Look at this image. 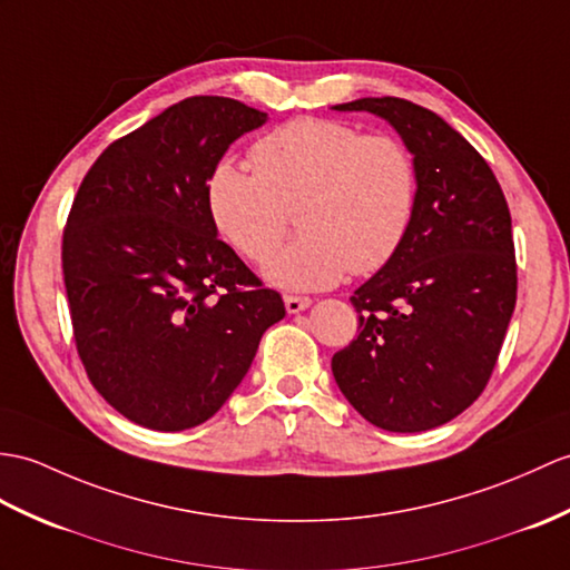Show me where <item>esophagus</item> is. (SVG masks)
<instances>
[{"label": "esophagus", "instance_id": "1", "mask_svg": "<svg viewBox=\"0 0 570 570\" xmlns=\"http://www.w3.org/2000/svg\"><path fill=\"white\" fill-rule=\"evenodd\" d=\"M284 306L288 313H301L311 306L308 296H284Z\"/></svg>", "mask_w": 570, "mask_h": 570}]
</instances>
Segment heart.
Returning a JSON list of instances; mask_svg holds the SVG:
<instances>
[{
    "label": "heart",
    "instance_id": "b5f03b06",
    "mask_svg": "<svg viewBox=\"0 0 570 570\" xmlns=\"http://www.w3.org/2000/svg\"><path fill=\"white\" fill-rule=\"evenodd\" d=\"M255 169L223 160L206 179L218 233L249 262L281 242L289 208L302 204L304 235L264 272L284 288L337 284L374 274L399 253L417 204V167L407 145L333 118H294L253 148Z\"/></svg>",
    "mask_w": 570,
    "mask_h": 570
}]
</instances>
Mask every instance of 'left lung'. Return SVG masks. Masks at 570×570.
Masks as SVG:
<instances>
[{
	"instance_id": "8db88e82",
	"label": "left lung",
	"mask_w": 570,
	"mask_h": 570,
	"mask_svg": "<svg viewBox=\"0 0 570 570\" xmlns=\"http://www.w3.org/2000/svg\"><path fill=\"white\" fill-rule=\"evenodd\" d=\"M372 111L415 155L417 204L395 257L350 298L360 333L333 356L340 391L389 432L440 428L491 381L518 301L510 208L483 155L444 118L399 97Z\"/></svg>"
}]
</instances>
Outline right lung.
<instances>
[{"mask_svg": "<svg viewBox=\"0 0 570 570\" xmlns=\"http://www.w3.org/2000/svg\"><path fill=\"white\" fill-rule=\"evenodd\" d=\"M267 114L189 97L114 140L89 167L62 230V276L79 360L136 425L179 432L240 386L282 294L225 245L206 179Z\"/></svg>", "mask_w": 570, "mask_h": 570, "instance_id": "add662e5", "label": "right lung"}]
</instances>
